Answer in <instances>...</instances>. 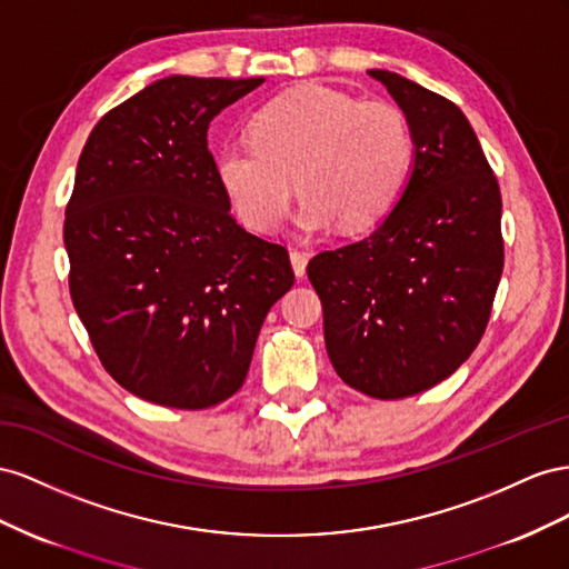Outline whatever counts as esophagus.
<instances>
[{
    "label": "esophagus",
    "instance_id": "obj_1",
    "mask_svg": "<svg viewBox=\"0 0 569 569\" xmlns=\"http://www.w3.org/2000/svg\"><path fill=\"white\" fill-rule=\"evenodd\" d=\"M307 259H310V254H307L305 250H290V264H293V271L298 279H302L307 271Z\"/></svg>",
    "mask_w": 569,
    "mask_h": 569
}]
</instances>
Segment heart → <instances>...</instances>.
Returning <instances> with one entry per match:
<instances>
[{"instance_id": "1", "label": "heart", "mask_w": 569, "mask_h": 569, "mask_svg": "<svg viewBox=\"0 0 569 569\" xmlns=\"http://www.w3.org/2000/svg\"><path fill=\"white\" fill-rule=\"evenodd\" d=\"M415 169V138L388 102H360L319 83L276 97L250 121V138L223 142L214 176L236 214L271 231L293 202L298 226L319 233L375 229L398 207Z\"/></svg>"}]
</instances>
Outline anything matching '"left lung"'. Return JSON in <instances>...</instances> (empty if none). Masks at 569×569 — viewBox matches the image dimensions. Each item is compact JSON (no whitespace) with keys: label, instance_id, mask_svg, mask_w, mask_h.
Masks as SVG:
<instances>
[{"label":"left lung","instance_id":"left-lung-1","mask_svg":"<svg viewBox=\"0 0 569 569\" xmlns=\"http://www.w3.org/2000/svg\"><path fill=\"white\" fill-rule=\"evenodd\" d=\"M415 138L398 207L365 240L319 252L307 276L338 377L381 400L441 383L479 346L502 273L500 190L460 107L369 69Z\"/></svg>","mask_w":569,"mask_h":569}]
</instances>
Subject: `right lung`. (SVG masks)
Listing matches in <instances>:
<instances>
[{
	"label": "right lung",
	"mask_w": 569,
	"mask_h": 569,
	"mask_svg": "<svg viewBox=\"0 0 569 569\" xmlns=\"http://www.w3.org/2000/svg\"><path fill=\"white\" fill-rule=\"evenodd\" d=\"M264 78L169 76L92 128L63 221L71 300L128 393L178 410L231 398L296 276L231 217L207 128Z\"/></svg>",
	"instance_id": "1"
}]
</instances>
